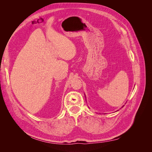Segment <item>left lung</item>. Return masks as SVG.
Segmentation results:
<instances>
[{"instance_id":"left-lung-1","label":"left lung","mask_w":152,"mask_h":152,"mask_svg":"<svg viewBox=\"0 0 152 152\" xmlns=\"http://www.w3.org/2000/svg\"><path fill=\"white\" fill-rule=\"evenodd\" d=\"M85 97H86V96H85ZM123 107H124V106H123Z\"/></svg>"}]
</instances>
